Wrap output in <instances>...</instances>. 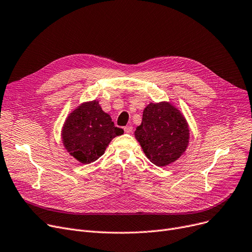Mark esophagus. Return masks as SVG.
<instances>
[{
    "label": "esophagus",
    "mask_w": 252,
    "mask_h": 252,
    "mask_svg": "<svg viewBox=\"0 0 252 252\" xmlns=\"http://www.w3.org/2000/svg\"><path fill=\"white\" fill-rule=\"evenodd\" d=\"M125 133H126V134H130L131 131H133V126H125Z\"/></svg>",
    "instance_id": "1"
}]
</instances>
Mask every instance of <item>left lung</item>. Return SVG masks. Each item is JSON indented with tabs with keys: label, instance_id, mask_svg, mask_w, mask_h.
Masks as SVG:
<instances>
[{
	"label": "left lung",
	"instance_id": "obj_1",
	"mask_svg": "<svg viewBox=\"0 0 252 252\" xmlns=\"http://www.w3.org/2000/svg\"><path fill=\"white\" fill-rule=\"evenodd\" d=\"M136 139L150 161L165 166L176 161L189 144V126L183 114L170 103H150L143 111Z\"/></svg>",
	"mask_w": 252,
	"mask_h": 252
}]
</instances>
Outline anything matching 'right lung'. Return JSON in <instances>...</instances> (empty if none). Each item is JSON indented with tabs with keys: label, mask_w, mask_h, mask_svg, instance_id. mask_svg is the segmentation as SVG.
<instances>
[{
	"label": "right lung",
	"mask_w": 252,
	"mask_h": 252,
	"mask_svg": "<svg viewBox=\"0 0 252 252\" xmlns=\"http://www.w3.org/2000/svg\"><path fill=\"white\" fill-rule=\"evenodd\" d=\"M123 133L124 129L114 126L99 102L92 101L69 114L62 129V141L70 155L88 164L101 157L110 141Z\"/></svg>",
	"instance_id": "right-lung-1"
}]
</instances>
